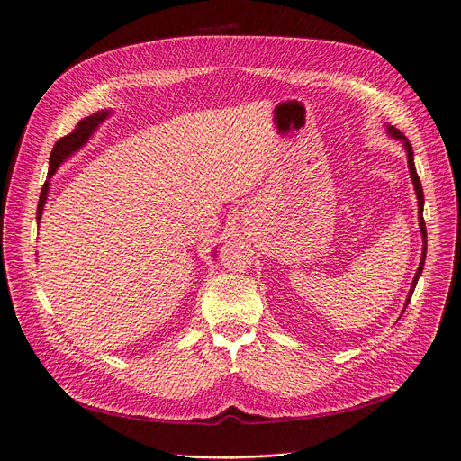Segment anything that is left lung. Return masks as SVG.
Returning a JSON list of instances; mask_svg holds the SVG:
<instances>
[{"mask_svg":"<svg viewBox=\"0 0 461 461\" xmlns=\"http://www.w3.org/2000/svg\"><path fill=\"white\" fill-rule=\"evenodd\" d=\"M386 131H388V135H390L392 139H397V141H402V143H403V149H405V152H407V164H409L411 181H412V186H414V192H416V199H418V224H420V233H422V241H424V245H422V259H420V266H418V269H416V275H414V278H412V285H411V290H409V295H407V302H405V309H407V305H409V302H411V295H412V292H414V288H416L418 278H420V275H422V271H424L426 250H428V233H426V222H424V216H422V212H424V190H422V183H420L416 167H414V152H412V147H411V143H409V139H407L402 131H399L397 128H393V126H390V124L386 126Z\"/></svg>","mask_w":461,"mask_h":461,"instance_id":"obj_1","label":"left lung"}]
</instances>
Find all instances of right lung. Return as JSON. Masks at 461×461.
<instances>
[{
	"label": "right lung",
	"mask_w": 461,
	"mask_h": 461,
	"mask_svg": "<svg viewBox=\"0 0 461 461\" xmlns=\"http://www.w3.org/2000/svg\"><path fill=\"white\" fill-rule=\"evenodd\" d=\"M111 114H113V111H109V109L97 111V113H94V114L83 118L81 122L77 124V128H75L69 135H66V137H62V139H58L54 149H52V152H50V158H49L47 183H45L43 188H41V195H39L37 216H35V218H37V224L41 222L43 209H45V203H47V199H49V188H50V178H52V175L58 171L59 166H62V164L66 162L68 158H71L75 152L81 150V149L90 141V137L94 135V131H95L99 126H102Z\"/></svg>",
	"instance_id": "obj_1"
}]
</instances>
